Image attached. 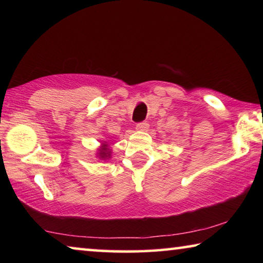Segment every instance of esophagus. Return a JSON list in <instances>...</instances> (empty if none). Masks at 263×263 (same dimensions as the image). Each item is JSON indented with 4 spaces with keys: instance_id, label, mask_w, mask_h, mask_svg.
Instances as JSON below:
<instances>
[{
    "instance_id": "34e87169",
    "label": "esophagus",
    "mask_w": 263,
    "mask_h": 263,
    "mask_svg": "<svg viewBox=\"0 0 263 263\" xmlns=\"http://www.w3.org/2000/svg\"><path fill=\"white\" fill-rule=\"evenodd\" d=\"M136 128H137V130H139V131L147 130V128H148V123H147V122H140V123H138Z\"/></svg>"
}]
</instances>
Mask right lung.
<instances>
[{"instance_id":"obj_1","label":"right lung","mask_w":263,"mask_h":263,"mask_svg":"<svg viewBox=\"0 0 263 263\" xmlns=\"http://www.w3.org/2000/svg\"><path fill=\"white\" fill-rule=\"evenodd\" d=\"M99 155H100L101 159H109L110 158V149L106 147L105 144L103 145V147L100 149Z\"/></svg>"}]
</instances>
